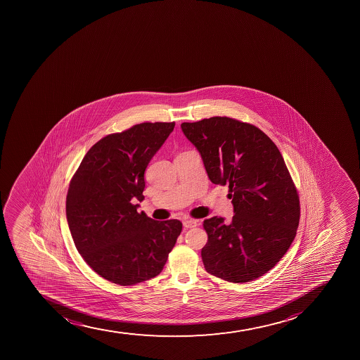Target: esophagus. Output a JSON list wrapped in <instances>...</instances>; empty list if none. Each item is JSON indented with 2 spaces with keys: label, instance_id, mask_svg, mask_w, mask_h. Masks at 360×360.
I'll return each instance as SVG.
<instances>
[{
  "label": "esophagus",
  "instance_id": "esophagus-1",
  "mask_svg": "<svg viewBox=\"0 0 360 360\" xmlns=\"http://www.w3.org/2000/svg\"><path fill=\"white\" fill-rule=\"evenodd\" d=\"M183 225H184V228L186 229L195 228V226L198 225V221H195V219H189V218H188V219H184V221H183Z\"/></svg>",
  "mask_w": 360,
  "mask_h": 360
}]
</instances>
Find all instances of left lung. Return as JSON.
<instances>
[{"instance_id": "1", "label": "left lung", "mask_w": 360, "mask_h": 360, "mask_svg": "<svg viewBox=\"0 0 360 360\" xmlns=\"http://www.w3.org/2000/svg\"><path fill=\"white\" fill-rule=\"evenodd\" d=\"M198 150L209 179L229 186L233 212L204 221L202 249L209 274L245 283L266 274L291 245L300 216L299 197L284 158L260 129L233 118L182 123Z\"/></svg>"}]
</instances>
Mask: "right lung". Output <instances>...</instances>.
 Masks as SVG:
<instances>
[{
	"label": "right lung",
	"instance_id": "obj_1",
	"mask_svg": "<svg viewBox=\"0 0 360 360\" xmlns=\"http://www.w3.org/2000/svg\"><path fill=\"white\" fill-rule=\"evenodd\" d=\"M174 128L141 123L100 139L69 186L65 212L76 249L101 277L128 286L156 277L182 231L177 219L139 212L144 172Z\"/></svg>",
	"mask_w": 360,
	"mask_h": 360
}]
</instances>
